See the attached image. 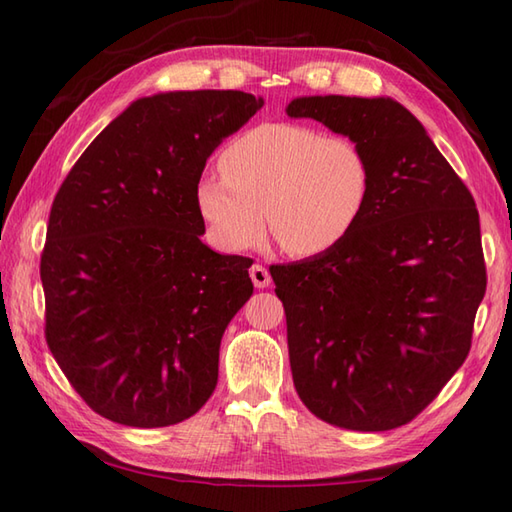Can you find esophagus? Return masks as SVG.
<instances>
[{
  "mask_svg": "<svg viewBox=\"0 0 512 512\" xmlns=\"http://www.w3.org/2000/svg\"><path fill=\"white\" fill-rule=\"evenodd\" d=\"M250 279H253L255 288H268L270 286V273L264 266H250Z\"/></svg>",
  "mask_w": 512,
  "mask_h": 512,
  "instance_id": "1",
  "label": "esophagus"
}]
</instances>
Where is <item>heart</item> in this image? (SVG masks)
<instances>
[{
    "label": "heart",
    "mask_w": 512,
    "mask_h": 512,
    "mask_svg": "<svg viewBox=\"0 0 512 512\" xmlns=\"http://www.w3.org/2000/svg\"><path fill=\"white\" fill-rule=\"evenodd\" d=\"M222 176L195 191L209 237L226 253L253 248L270 233L286 253L314 257L354 231L369 200L372 171L352 138L266 123L231 140Z\"/></svg>",
    "instance_id": "b5f03b06"
}]
</instances>
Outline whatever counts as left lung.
Listing matches in <instances>:
<instances>
[{
	"label": "left lung",
	"instance_id": "left-lung-1",
	"mask_svg": "<svg viewBox=\"0 0 512 512\" xmlns=\"http://www.w3.org/2000/svg\"><path fill=\"white\" fill-rule=\"evenodd\" d=\"M286 112L352 138L372 171L365 211L339 246L270 266L295 389L334 427H402L469 356L486 292L480 213L398 101L301 96Z\"/></svg>",
	"mask_w": 512,
	"mask_h": 512
}]
</instances>
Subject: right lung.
Returning <instances> with one entry per match:
<instances>
[{
  "mask_svg": "<svg viewBox=\"0 0 512 512\" xmlns=\"http://www.w3.org/2000/svg\"><path fill=\"white\" fill-rule=\"evenodd\" d=\"M262 105L239 90L145 96L57 191L41 253L46 341L99 416L169 427L211 398L253 259L202 244L195 191L206 158Z\"/></svg>",
  "mask_w": 512,
  "mask_h": 512,
  "instance_id": "obj_1",
  "label": "right lung"
}]
</instances>
